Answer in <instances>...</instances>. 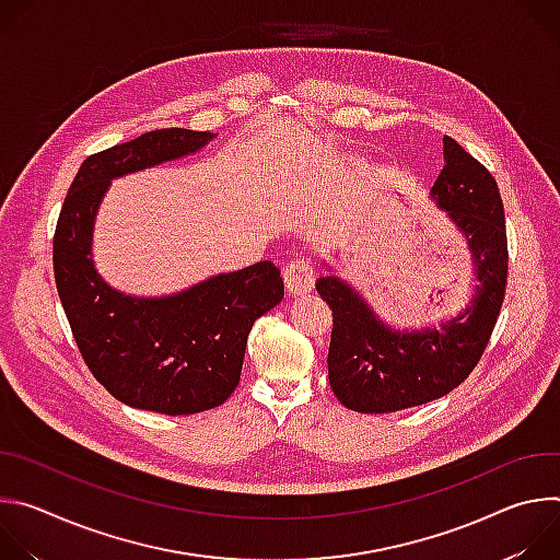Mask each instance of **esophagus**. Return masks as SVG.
Listing matches in <instances>:
<instances>
[{
  "mask_svg": "<svg viewBox=\"0 0 560 560\" xmlns=\"http://www.w3.org/2000/svg\"><path fill=\"white\" fill-rule=\"evenodd\" d=\"M283 281L292 294L310 292L314 288V266L307 259H292L283 268Z\"/></svg>",
  "mask_w": 560,
  "mask_h": 560,
  "instance_id": "obj_1",
  "label": "esophagus"
}]
</instances>
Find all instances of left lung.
<instances>
[{
    "label": "left lung",
    "instance_id": "obj_1",
    "mask_svg": "<svg viewBox=\"0 0 560 560\" xmlns=\"http://www.w3.org/2000/svg\"><path fill=\"white\" fill-rule=\"evenodd\" d=\"M430 195L467 238L478 285L469 305L439 328L394 330L337 275L316 292L332 310L328 378L339 401L363 415L423 406L458 387L483 357L508 285L505 212L497 179L452 137Z\"/></svg>",
    "mask_w": 560,
    "mask_h": 560
}]
</instances>
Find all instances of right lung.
I'll use <instances>...</instances> for the list:
<instances>
[{
	"mask_svg": "<svg viewBox=\"0 0 560 560\" xmlns=\"http://www.w3.org/2000/svg\"><path fill=\"white\" fill-rule=\"evenodd\" d=\"M212 137L162 128L91 154L52 236L57 292L89 370L117 401L168 417L212 410L234 392L255 322L283 299L281 270L259 261L171 296H130L97 275L93 228L113 179L192 154Z\"/></svg>",
	"mask_w": 560,
	"mask_h": 560,
	"instance_id": "1",
	"label": "right lung"
}]
</instances>
